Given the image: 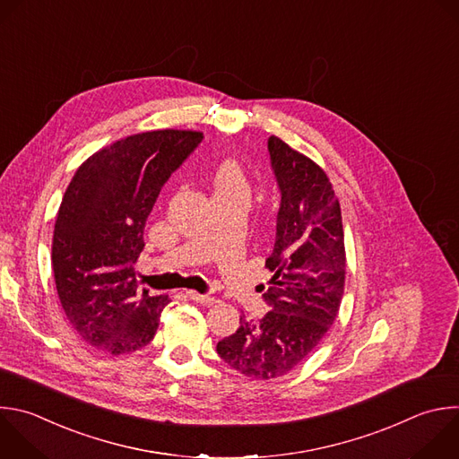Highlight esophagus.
Listing matches in <instances>:
<instances>
[{"instance_id": "1", "label": "esophagus", "mask_w": 459, "mask_h": 459, "mask_svg": "<svg viewBox=\"0 0 459 459\" xmlns=\"http://www.w3.org/2000/svg\"><path fill=\"white\" fill-rule=\"evenodd\" d=\"M187 297H189L191 300L198 302V304H204V307H211V304L216 302V299H214L212 295H209V293H198V291H193V290L187 291Z\"/></svg>"}]
</instances>
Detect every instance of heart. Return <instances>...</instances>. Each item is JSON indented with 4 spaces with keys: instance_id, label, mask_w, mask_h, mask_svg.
I'll use <instances>...</instances> for the list:
<instances>
[{
    "instance_id": "obj_1",
    "label": "heart",
    "mask_w": 459,
    "mask_h": 459,
    "mask_svg": "<svg viewBox=\"0 0 459 459\" xmlns=\"http://www.w3.org/2000/svg\"><path fill=\"white\" fill-rule=\"evenodd\" d=\"M214 198L216 196H248V182L243 168L234 160L221 162L211 178Z\"/></svg>"
}]
</instances>
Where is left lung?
<instances>
[{
    "mask_svg": "<svg viewBox=\"0 0 459 459\" xmlns=\"http://www.w3.org/2000/svg\"><path fill=\"white\" fill-rule=\"evenodd\" d=\"M268 155L281 193L273 273L263 293L270 312L218 342V355L241 375L270 380L290 373L325 339L344 293L346 252L341 205L326 173L277 136Z\"/></svg>",
    "mask_w": 459,
    "mask_h": 459,
    "instance_id": "1",
    "label": "left lung"
}]
</instances>
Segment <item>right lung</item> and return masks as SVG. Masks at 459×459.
<instances>
[{"instance_id":"obj_1","label":"right lung","mask_w":459,"mask_h":459,"mask_svg":"<svg viewBox=\"0 0 459 459\" xmlns=\"http://www.w3.org/2000/svg\"><path fill=\"white\" fill-rule=\"evenodd\" d=\"M202 140L178 129L127 136L90 157L65 193L52 243L56 286L74 330L102 353H133L157 333L169 299L140 295L133 264L162 187Z\"/></svg>"}]
</instances>
